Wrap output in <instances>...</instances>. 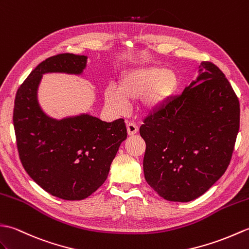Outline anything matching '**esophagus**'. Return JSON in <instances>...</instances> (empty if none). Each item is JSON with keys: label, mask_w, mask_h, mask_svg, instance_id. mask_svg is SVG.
Instances as JSON below:
<instances>
[{"label": "esophagus", "mask_w": 249, "mask_h": 249, "mask_svg": "<svg viewBox=\"0 0 249 249\" xmlns=\"http://www.w3.org/2000/svg\"><path fill=\"white\" fill-rule=\"evenodd\" d=\"M126 131H128V134L129 135H134L137 133V131H139V126H137L134 123H126Z\"/></svg>", "instance_id": "1"}]
</instances>
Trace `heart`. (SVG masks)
Instances as JSON below:
<instances>
[{"mask_svg": "<svg viewBox=\"0 0 249 249\" xmlns=\"http://www.w3.org/2000/svg\"><path fill=\"white\" fill-rule=\"evenodd\" d=\"M179 78L175 71L160 66L132 69L119 80L118 89L109 86L104 91L107 107L116 114H124L129 103L142 99L141 107L145 114H153L163 108L175 96Z\"/></svg>", "mask_w": 249, "mask_h": 249, "instance_id": "b5f03b06", "label": "heart"}]
</instances>
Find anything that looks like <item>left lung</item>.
<instances>
[{
    "instance_id": "1",
    "label": "left lung",
    "mask_w": 249,
    "mask_h": 249,
    "mask_svg": "<svg viewBox=\"0 0 249 249\" xmlns=\"http://www.w3.org/2000/svg\"><path fill=\"white\" fill-rule=\"evenodd\" d=\"M239 128L240 102L229 81L201 62L196 81L141 125L147 183L169 201L196 199L227 169Z\"/></svg>"
}]
</instances>
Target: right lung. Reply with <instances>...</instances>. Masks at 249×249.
I'll return each mask as SVG.
<instances>
[{"instance_id":"obj_1","label":"right lung","mask_w":249,"mask_h":249,"mask_svg":"<svg viewBox=\"0 0 249 249\" xmlns=\"http://www.w3.org/2000/svg\"><path fill=\"white\" fill-rule=\"evenodd\" d=\"M86 62L87 56L70 53L47 58L22 83L15 99L13 119L21 163L38 185L65 200H82L96 192L126 139L121 118L106 123L81 114L57 120L39 107L42 74H81Z\"/></svg>"}]
</instances>
